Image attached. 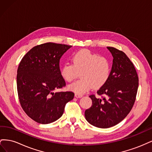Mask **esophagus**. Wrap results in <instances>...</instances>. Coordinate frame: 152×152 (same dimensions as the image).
Returning <instances> with one entry per match:
<instances>
[{"label": "esophagus", "mask_w": 152, "mask_h": 152, "mask_svg": "<svg viewBox=\"0 0 152 152\" xmlns=\"http://www.w3.org/2000/svg\"><path fill=\"white\" fill-rule=\"evenodd\" d=\"M75 96L76 98H82V96H83V95H82V94H79V93H75Z\"/></svg>", "instance_id": "34e87169"}]
</instances>
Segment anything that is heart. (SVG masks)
<instances>
[{"mask_svg": "<svg viewBox=\"0 0 152 152\" xmlns=\"http://www.w3.org/2000/svg\"><path fill=\"white\" fill-rule=\"evenodd\" d=\"M112 63L104 56L81 50L73 55L72 64H64L61 75L66 81L70 82L79 75L82 77L69 86L68 88L76 93L82 94L91 89H99L103 86L110 77Z\"/></svg>", "mask_w": 152, "mask_h": 152, "instance_id": "heart-1", "label": "heart"}]
</instances>
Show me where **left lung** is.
Returning a JSON list of instances; mask_svg holds the SVG:
<instances>
[{"instance_id": "8db88e82", "label": "left lung", "mask_w": 152, "mask_h": 152, "mask_svg": "<svg viewBox=\"0 0 152 152\" xmlns=\"http://www.w3.org/2000/svg\"><path fill=\"white\" fill-rule=\"evenodd\" d=\"M113 59L110 77L97 91L102 96L90 95L92 106L85 111L91 125L108 128L117 125L129 114L135 102L139 79L133 63L122 50L107 47Z\"/></svg>"}]
</instances>
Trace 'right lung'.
<instances>
[{
	"instance_id": "right-lung-1",
	"label": "right lung",
	"mask_w": 152,
	"mask_h": 152,
	"mask_svg": "<svg viewBox=\"0 0 152 152\" xmlns=\"http://www.w3.org/2000/svg\"><path fill=\"white\" fill-rule=\"evenodd\" d=\"M72 45L48 42L27 53L17 71L20 103L34 121L47 124L60 118L66 104L74 98L71 91L54 93L66 86L59 69L60 58Z\"/></svg>"
}]
</instances>
